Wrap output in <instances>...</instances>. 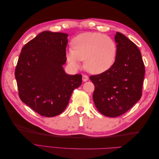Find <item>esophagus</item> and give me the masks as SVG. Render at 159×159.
<instances>
[{
	"mask_svg": "<svg viewBox=\"0 0 159 159\" xmlns=\"http://www.w3.org/2000/svg\"><path fill=\"white\" fill-rule=\"evenodd\" d=\"M82 80H83L84 81H87L89 80L88 76L86 75H84L82 76Z\"/></svg>",
	"mask_w": 159,
	"mask_h": 159,
	"instance_id": "34e87169",
	"label": "esophagus"
}]
</instances>
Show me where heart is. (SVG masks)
<instances>
[{"label": "heart", "instance_id": "obj_1", "mask_svg": "<svg viewBox=\"0 0 159 159\" xmlns=\"http://www.w3.org/2000/svg\"><path fill=\"white\" fill-rule=\"evenodd\" d=\"M73 49L67 52L68 63L75 68L84 60V67L89 73L99 74L108 70L115 61L117 47L113 38L98 32H85L72 40Z\"/></svg>", "mask_w": 159, "mask_h": 159}]
</instances>
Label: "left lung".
Listing matches in <instances>:
<instances>
[{
    "instance_id": "left-lung-1",
    "label": "left lung",
    "mask_w": 159,
    "mask_h": 159,
    "mask_svg": "<svg viewBox=\"0 0 159 159\" xmlns=\"http://www.w3.org/2000/svg\"><path fill=\"white\" fill-rule=\"evenodd\" d=\"M117 56L113 65L103 73L91 75L93 99L105 116L116 117L131 109L142 95L145 65L135 44L120 32L115 36Z\"/></svg>"
}]
</instances>
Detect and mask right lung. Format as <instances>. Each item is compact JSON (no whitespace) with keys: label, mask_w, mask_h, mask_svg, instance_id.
Masks as SVG:
<instances>
[{"label":"right lung","mask_w":159,"mask_h":159,"mask_svg":"<svg viewBox=\"0 0 159 159\" xmlns=\"http://www.w3.org/2000/svg\"><path fill=\"white\" fill-rule=\"evenodd\" d=\"M68 36L42 32L24 46L18 57L14 74L19 97L42 116L63 112L73 91L82 82L81 74H67L63 68Z\"/></svg>","instance_id":"1"}]
</instances>
